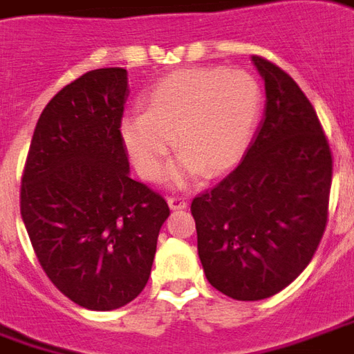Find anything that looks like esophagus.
Segmentation results:
<instances>
[{
    "mask_svg": "<svg viewBox=\"0 0 354 354\" xmlns=\"http://www.w3.org/2000/svg\"><path fill=\"white\" fill-rule=\"evenodd\" d=\"M167 204H169L171 209H183L187 208V198H183V196H169Z\"/></svg>",
    "mask_w": 354,
    "mask_h": 354,
    "instance_id": "esophagus-1",
    "label": "esophagus"
}]
</instances>
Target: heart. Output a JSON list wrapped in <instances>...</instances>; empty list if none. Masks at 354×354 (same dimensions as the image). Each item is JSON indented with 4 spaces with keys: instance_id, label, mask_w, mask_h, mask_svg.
Segmentation results:
<instances>
[{
    "instance_id": "1",
    "label": "heart",
    "mask_w": 354,
    "mask_h": 354,
    "mask_svg": "<svg viewBox=\"0 0 354 354\" xmlns=\"http://www.w3.org/2000/svg\"><path fill=\"white\" fill-rule=\"evenodd\" d=\"M262 113L258 80L239 69H183L156 82L145 111L121 121V138L136 169L160 179L173 145L183 152L175 183L201 173L218 175L241 162ZM176 138H172V135Z\"/></svg>"
}]
</instances>
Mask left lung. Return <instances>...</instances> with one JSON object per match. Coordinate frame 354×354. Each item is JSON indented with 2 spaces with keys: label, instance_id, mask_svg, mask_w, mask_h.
Returning <instances> with one entry per match:
<instances>
[{
  "label": "left lung",
  "instance_id": "obj_1",
  "mask_svg": "<svg viewBox=\"0 0 354 354\" xmlns=\"http://www.w3.org/2000/svg\"><path fill=\"white\" fill-rule=\"evenodd\" d=\"M266 86L264 121L243 162L191 204L212 287L260 301L295 281L328 223L333 160L314 107L283 69L252 57Z\"/></svg>",
  "mask_w": 354,
  "mask_h": 354
}]
</instances>
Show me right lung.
Here are the masks:
<instances>
[{"instance_id":"1","label":"right lung","mask_w":354,"mask_h":354,"mask_svg":"<svg viewBox=\"0 0 354 354\" xmlns=\"http://www.w3.org/2000/svg\"><path fill=\"white\" fill-rule=\"evenodd\" d=\"M127 96L121 67L88 71L61 88L36 123L21 179V216L38 262L88 310H115L140 295L169 218L162 194L129 175Z\"/></svg>"}]
</instances>
